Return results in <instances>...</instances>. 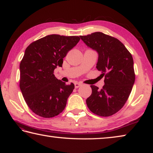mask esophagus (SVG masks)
<instances>
[{"label": "esophagus", "mask_w": 153, "mask_h": 153, "mask_svg": "<svg viewBox=\"0 0 153 153\" xmlns=\"http://www.w3.org/2000/svg\"><path fill=\"white\" fill-rule=\"evenodd\" d=\"M74 85H75V88H79V87L82 86V84H81V83H79V82H76L74 84Z\"/></svg>", "instance_id": "1"}]
</instances>
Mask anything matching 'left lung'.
Wrapping results in <instances>:
<instances>
[{
  "label": "left lung",
  "instance_id": "obj_1",
  "mask_svg": "<svg viewBox=\"0 0 153 153\" xmlns=\"http://www.w3.org/2000/svg\"><path fill=\"white\" fill-rule=\"evenodd\" d=\"M86 45L98 53L97 68L105 76L102 89L91 85L86 99L89 109L96 115L108 117L125 105L135 82L132 56L117 38L102 32L80 36Z\"/></svg>",
  "mask_w": 153,
  "mask_h": 153
}]
</instances>
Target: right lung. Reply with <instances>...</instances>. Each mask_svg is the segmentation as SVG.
I'll return each instance as SVG.
<instances>
[{"label":"right lung","mask_w":153,"mask_h":153,"mask_svg":"<svg viewBox=\"0 0 153 153\" xmlns=\"http://www.w3.org/2000/svg\"><path fill=\"white\" fill-rule=\"evenodd\" d=\"M79 40V36L52 34L25 49L19 65V87L26 104L36 115L51 118L64 110L75 86L56 78L53 72L57 65L62 66L63 58Z\"/></svg>","instance_id":"1"}]
</instances>
